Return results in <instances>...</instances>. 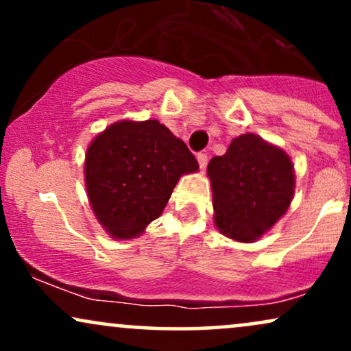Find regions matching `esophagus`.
<instances>
[{"instance_id":"esophagus-1","label":"esophagus","mask_w":351,"mask_h":351,"mask_svg":"<svg viewBox=\"0 0 351 351\" xmlns=\"http://www.w3.org/2000/svg\"><path fill=\"white\" fill-rule=\"evenodd\" d=\"M198 163H199L201 171L206 170V167H208V155H206V153H198Z\"/></svg>"}]
</instances>
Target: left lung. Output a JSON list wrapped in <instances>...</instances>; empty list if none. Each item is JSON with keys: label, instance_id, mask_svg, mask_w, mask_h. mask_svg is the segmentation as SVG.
Returning <instances> with one entry per match:
<instances>
[{"label": "left lung", "instance_id": "obj_1", "mask_svg": "<svg viewBox=\"0 0 351 351\" xmlns=\"http://www.w3.org/2000/svg\"><path fill=\"white\" fill-rule=\"evenodd\" d=\"M215 223L224 236L252 243L287 211L293 195V167L284 150L245 134L208 165Z\"/></svg>", "mask_w": 351, "mask_h": 351}]
</instances>
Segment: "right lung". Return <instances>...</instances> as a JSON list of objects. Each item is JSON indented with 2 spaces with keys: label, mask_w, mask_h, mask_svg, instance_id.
I'll list each match as a JSON object with an SVG mask.
<instances>
[{
  "label": "right lung",
  "mask_w": 351,
  "mask_h": 351,
  "mask_svg": "<svg viewBox=\"0 0 351 351\" xmlns=\"http://www.w3.org/2000/svg\"><path fill=\"white\" fill-rule=\"evenodd\" d=\"M196 170L195 155L158 120H122L88 147L87 195L100 224L130 239L162 215L180 176Z\"/></svg>",
  "instance_id": "right-lung-1"
}]
</instances>
